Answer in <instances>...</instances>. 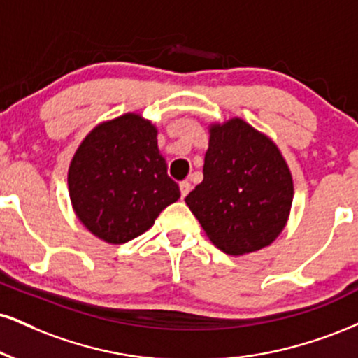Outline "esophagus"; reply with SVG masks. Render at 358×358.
Masks as SVG:
<instances>
[{
    "label": "esophagus",
    "mask_w": 358,
    "mask_h": 358,
    "mask_svg": "<svg viewBox=\"0 0 358 358\" xmlns=\"http://www.w3.org/2000/svg\"><path fill=\"white\" fill-rule=\"evenodd\" d=\"M190 190H192V185L190 183H188V182L180 183V193H182V198L187 196L188 193H190Z\"/></svg>",
    "instance_id": "obj_1"
}]
</instances>
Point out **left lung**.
Masks as SVG:
<instances>
[{"label":"left lung","instance_id":"left-lung-1","mask_svg":"<svg viewBox=\"0 0 358 358\" xmlns=\"http://www.w3.org/2000/svg\"><path fill=\"white\" fill-rule=\"evenodd\" d=\"M203 182L185 198L215 247L247 255L272 245L294 201L290 168L272 138L242 118L208 127Z\"/></svg>","mask_w":358,"mask_h":358}]
</instances>
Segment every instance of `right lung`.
Wrapping results in <instances>:
<instances>
[{"mask_svg":"<svg viewBox=\"0 0 358 358\" xmlns=\"http://www.w3.org/2000/svg\"><path fill=\"white\" fill-rule=\"evenodd\" d=\"M157 135L150 120L124 113L98 123L73 155L68 168L73 212L103 242L136 238L180 198Z\"/></svg>","mask_w":358,"mask_h":358,"instance_id":"obj_1","label":"right lung"}]
</instances>
